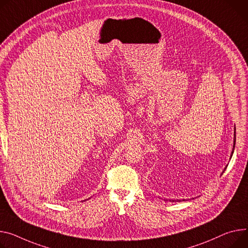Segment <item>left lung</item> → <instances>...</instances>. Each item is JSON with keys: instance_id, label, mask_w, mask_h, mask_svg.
Here are the masks:
<instances>
[{"instance_id": "8db88e82", "label": "left lung", "mask_w": 248, "mask_h": 248, "mask_svg": "<svg viewBox=\"0 0 248 248\" xmlns=\"http://www.w3.org/2000/svg\"><path fill=\"white\" fill-rule=\"evenodd\" d=\"M234 146H235V132H234V144H233V149H234ZM232 153H233V151H232Z\"/></svg>"}]
</instances>
